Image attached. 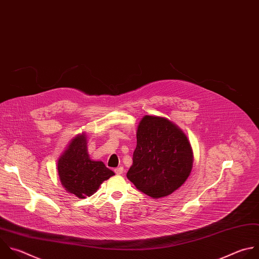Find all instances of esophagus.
Segmentation results:
<instances>
[{
	"instance_id": "esophagus-1",
	"label": "esophagus",
	"mask_w": 259,
	"mask_h": 259,
	"mask_svg": "<svg viewBox=\"0 0 259 259\" xmlns=\"http://www.w3.org/2000/svg\"><path fill=\"white\" fill-rule=\"evenodd\" d=\"M123 170H124V167H123V166H119V167L115 168V173H116L117 175H121V174L123 173Z\"/></svg>"
}]
</instances>
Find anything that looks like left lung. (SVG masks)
<instances>
[{"mask_svg": "<svg viewBox=\"0 0 259 259\" xmlns=\"http://www.w3.org/2000/svg\"><path fill=\"white\" fill-rule=\"evenodd\" d=\"M136 137L127 178L152 198L165 197L180 188L193 165L192 147L182 129L166 118L145 115Z\"/></svg>", "mask_w": 259, "mask_h": 259, "instance_id": "obj_1", "label": "left lung"}]
</instances>
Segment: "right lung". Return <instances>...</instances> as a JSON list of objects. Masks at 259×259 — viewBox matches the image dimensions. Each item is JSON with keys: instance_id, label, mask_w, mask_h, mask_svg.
<instances>
[{"instance_id": "1", "label": "right lung", "mask_w": 259, "mask_h": 259, "mask_svg": "<svg viewBox=\"0 0 259 259\" xmlns=\"http://www.w3.org/2000/svg\"><path fill=\"white\" fill-rule=\"evenodd\" d=\"M85 132L77 134L58 159V174L63 187L78 198L92 196L104 181L115 175L103 161L90 157Z\"/></svg>"}]
</instances>
